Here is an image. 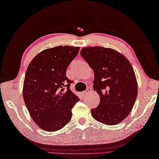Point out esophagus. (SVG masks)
<instances>
[{"label":"esophagus","instance_id":"esophagus-1","mask_svg":"<svg viewBox=\"0 0 159 159\" xmlns=\"http://www.w3.org/2000/svg\"><path fill=\"white\" fill-rule=\"evenodd\" d=\"M91 91H92V89L90 88V87H89V88L85 90V91H84V92L82 93V94H83V95L86 96V95H87V94L89 93H90Z\"/></svg>","mask_w":159,"mask_h":159}]
</instances>
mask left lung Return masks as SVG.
Returning <instances> with one entry per match:
<instances>
[{
	"mask_svg": "<svg viewBox=\"0 0 159 159\" xmlns=\"http://www.w3.org/2000/svg\"><path fill=\"white\" fill-rule=\"evenodd\" d=\"M93 70V89L99 94L98 107L91 110L93 117L106 125H116L131 112L137 99L138 86L130 63L112 48L87 47L80 51Z\"/></svg>",
	"mask_w": 159,
	"mask_h": 159,
	"instance_id": "obj_1",
	"label": "left lung"
}]
</instances>
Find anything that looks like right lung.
<instances>
[{
    "label": "right lung",
    "mask_w": 159,
    "mask_h": 159,
    "mask_svg": "<svg viewBox=\"0 0 159 159\" xmlns=\"http://www.w3.org/2000/svg\"><path fill=\"white\" fill-rule=\"evenodd\" d=\"M79 51L70 46L47 48L31 60L26 71L24 101L32 119L44 130H59L72 117L71 110L80 99L70 90L73 81L66 72Z\"/></svg>",
    "instance_id": "right-lung-1"
}]
</instances>
